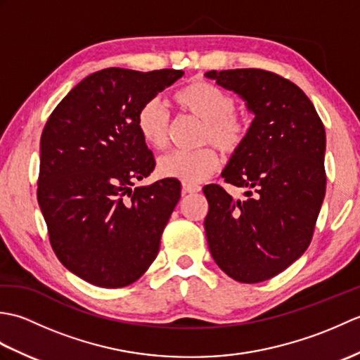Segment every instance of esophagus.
<instances>
[{"label": "esophagus", "instance_id": "34e87169", "mask_svg": "<svg viewBox=\"0 0 360 360\" xmlns=\"http://www.w3.org/2000/svg\"><path fill=\"white\" fill-rule=\"evenodd\" d=\"M200 190H201V187L196 186V184H187V182L182 184V192H184V193H198Z\"/></svg>", "mask_w": 360, "mask_h": 360}]
</instances>
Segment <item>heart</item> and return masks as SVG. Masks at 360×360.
I'll list each match as a JSON object with an SVG mask.
<instances>
[{"mask_svg":"<svg viewBox=\"0 0 360 360\" xmlns=\"http://www.w3.org/2000/svg\"><path fill=\"white\" fill-rule=\"evenodd\" d=\"M182 112L202 120L200 143H212L224 153L233 155L246 142L250 122L235 111V97L226 89L207 80L190 82L173 96ZM142 141L153 150H164L170 142L172 117L156 98L145 102L136 119ZM212 145L193 151H173L158 162V173L164 178L198 184L217 170L219 156Z\"/></svg>","mask_w":360,"mask_h":360,"instance_id":"b5f03b06","label":"heart"}]
</instances>
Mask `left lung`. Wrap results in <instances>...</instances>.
<instances>
[{
	"instance_id": "obj_1",
	"label": "left lung",
	"mask_w": 360,
	"mask_h": 360,
	"mask_svg": "<svg viewBox=\"0 0 360 360\" xmlns=\"http://www.w3.org/2000/svg\"><path fill=\"white\" fill-rule=\"evenodd\" d=\"M235 91L255 114L243 147L223 172L246 188L235 200L218 184L202 188L210 254L240 283L269 280L308 249L326 192V136L314 105L281 75L246 68L205 72Z\"/></svg>"
}]
</instances>
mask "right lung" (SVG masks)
Wrapping results in <instances>:
<instances>
[{
    "label": "right lung",
    "mask_w": 360,
    "mask_h": 360,
    "mask_svg": "<svg viewBox=\"0 0 360 360\" xmlns=\"http://www.w3.org/2000/svg\"><path fill=\"white\" fill-rule=\"evenodd\" d=\"M182 75L106 68L71 89L43 128L37 198L51 246L91 285H131L158 255L181 184L167 178L133 188L156 165L136 119Z\"/></svg>",
    "instance_id": "right-lung-1"
}]
</instances>
